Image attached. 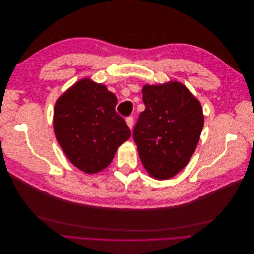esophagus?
I'll list each match as a JSON object with an SVG mask.
<instances>
[{
    "mask_svg": "<svg viewBox=\"0 0 254 254\" xmlns=\"http://www.w3.org/2000/svg\"><path fill=\"white\" fill-rule=\"evenodd\" d=\"M126 123H127V125L129 126V128L132 129V127H133V117H128L126 119Z\"/></svg>",
    "mask_w": 254,
    "mask_h": 254,
    "instance_id": "1",
    "label": "esophagus"
}]
</instances>
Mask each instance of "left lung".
<instances>
[{
    "label": "left lung",
    "instance_id": "left-lung-1",
    "mask_svg": "<svg viewBox=\"0 0 254 254\" xmlns=\"http://www.w3.org/2000/svg\"><path fill=\"white\" fill-rule=\"evenodd\" d=\"M145 110L133 128V140L146 171L158 180L170 179L184 168L203 128L198 99L177 81L142 90Z\"/></svg>",
    "mask_w": 254,
    "mask_h": 254
}]
</instances>
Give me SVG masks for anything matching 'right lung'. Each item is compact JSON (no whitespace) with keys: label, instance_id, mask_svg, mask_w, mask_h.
<instances>
[{"label":"right lung","instance_id":"add662e5","mask_svg":"<svg viewBox=\"0 0 254 254\" xmlns=\"http://www.w3.org/2000/svg\"><path fill=\"white\" fill-rule=\"evenodd\" d=\"M118 98L103 84L81 79L61 95L54 109V131L66 157L80 171L108 166L131 132L115 111Z\"/></svg>","mask_w":254,"mask_h":254}]
</instances>
